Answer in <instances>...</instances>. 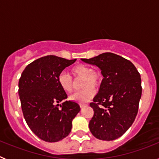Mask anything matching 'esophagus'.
I'll return each mask as SVG.
<instances>
[{
	"instance_id": "34e87169",
	"label": "esophagus",
	"mask_w": 159,
	"mask_h": 159,
	"mask_svg": "<svg viewBox=\"0 0 159 159\" xmlns=\"http://www.w3.org/2000/svg\"><path fill=\"white\" fill-rule=\"evenodd\" d=\"M80 106L81 108H84V107H85L88 106V105L84 104V103H80Z\"/></svg>"
}]
</instances>
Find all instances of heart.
Listing matches in <instances>:
<instances>
[{"mask_svg":"<svg viewBox=\"0 0 159 159\" xmlns=\"http://www.w3.org/2000/svg\"><path fill=\"white\" fill-rule=\"evenodd\" d=\"M71 75L73 78L81 79L80 86L83 88L80 92H75L69 97L70 99L75 102L85 103L93 98L95 90L99 89L102 80V75L97 69L86 64H77L71 69ZM58 82L60 88L65 92H71L75 88V83L70 75L65 73H60L58 76Z\"/></svg>","mask_w":159,"mask_h":159,"instance_id":"1","label":"heart"}]
</instances>
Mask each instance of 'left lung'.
I'll return each instance as SVG.
<instances>
[{"mask_svg": "<svg viewBox=\"0 0 159 159\" xmlns=\"http://www.w3.org/2000/svg\"><path fill=\"white\" fill-rule=\"evenodd\" d=\"M82 60L99 67L103 76L99 92L90 103L94 111L90 130L98 139H116L137 116L142 95L139 72L130 60L111 52Z\"/></svg>", "mask_w": 159, "mask_h": 159, "instance_id": "8db88e82", "label": "left lung"}]
</instances>
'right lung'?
<instances>
[{"mask_svg": "<svg viewBox=\"0 0 159 159\" xmlns=\"http://www.w3.org/2000/svg\"><path fill=\"white\" fill-rule=\"evenodd\" d=\"M76 59L67 60L57 56H46L34 60L25 67L19 80L20 99L28 126L40 139L55 143L67 137L71 122L80 107L67 99L60 88L58 76Z\"/></svg>", "mask_w": 159, "mask_h": 159, "instance_id": "right-lung-1", "label": "right lung"}]
</instances>
